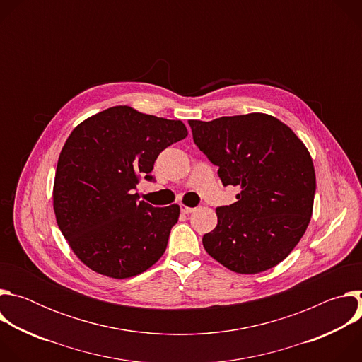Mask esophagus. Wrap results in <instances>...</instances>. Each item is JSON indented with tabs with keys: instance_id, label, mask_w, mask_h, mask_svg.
Here are the masks:
<instances>
[{
	"instance_id": "esophagus-1",
	"label": "esophagus",
	"mask_w": 362,
	"mask_h": 362,
	"mask_svg": "<svg viewBox=\"0 0 362 362\" xmlns=\"http://www.w3.org/2000/svg\"><path fill=\"white\" fill-rule=\"evenodd\" d=\"M180 211H182V214H185V215H189V214H192L193 211H194V208H189V206H186V204H180Z\"/></svg>"
}]
</instances>
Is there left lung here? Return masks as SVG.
<instances>
[{
    "instance_id": "8db88e82",
    "label": "left lung",
    "mask_w": 362,
    "mask_h": 362,
    "mask_svg": "<svg viewBox=\"0 0 362 362\" xmlns=\"http://www.w3.org/2000/svg\"><path fill=\"white\" fill-rule=\"evenodd\" d=\"M193 141L218 166L236 202L216 209V228L203 235L214 259L236 274L276 267L303 236L313 216L315 170L305 144L264 113L189 120Z\"/></svg>"
}]
</instances>
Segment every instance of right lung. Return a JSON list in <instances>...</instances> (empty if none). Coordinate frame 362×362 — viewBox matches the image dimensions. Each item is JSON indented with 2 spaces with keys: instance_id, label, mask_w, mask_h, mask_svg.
<instances>
[{
  "instance_id": "add662e5",
  "label": "right lung",
  "mask_w": 362,
  "mask_h": 362,
  "mask_svg": "<svg viewBox=\"0 0 362 362\" xmlns=\"http://www.w3.org/2000/svg\"><path fill=\"white\" fill-rule=\"evenodd\" d=\"M180 120L115 106L80 123L60 153L53 206L57 225L91 271L126 279L147 271L166 250L179 204L153 208L134 193L151 180L160 151L185 139Z\"/></svg>"
}]
</instances>
